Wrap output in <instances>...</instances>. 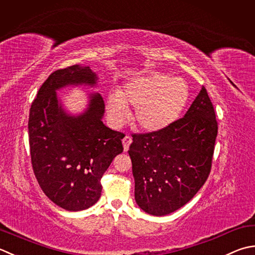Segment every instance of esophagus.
Returning a JSON list of instances; mask_svg holds the SVG:
<instances>
[{
    "label": "esophagus",
    "mask_w": 255,
    "mask_h": 255,
    "mask_svg": "<svg viewBox=\"0 0 255 255\" xmlns=\"http://www.w3.org/2000/svg\"><path fill=\"white\" fill-rule=\"evenodd\" d=\"M132 141L131 137L129 136H125L124 139H123V144H124V151H128L129 149V146H130V143Z\"/></svg>",
    "instance_id": "obj_1"
}]
</instances>
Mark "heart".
<instances>
[{
	"label": "heart",
	"instance_id": "1",
	"mask_svg": "<svg viewBox=\"0 0 255 255\" xmlns=\"http://www.w3.org/2000/svg\"><path fill=\"white\" fill-rule=\"evenodd\" d=\"M189 98V86L181 78L151 74L128 83L122 92L108 96L107 111L112 122L123 124L134 107V122L148 132L160 131L177 121Z\"/></svg>",
	"mask_w": 255,
	"mask_h": 255
}]
</instances>
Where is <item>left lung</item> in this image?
I'll use <instances>...</instances> for the list:
<instances>
[{"instance_id": "obj_1", "label": "left lung", "mask_w": 255, "mask_h": 255, "mask_svg": "<svg viewBox=\"0 0 255 255\" xmlns=\"http://www.w3.org/2000/svg\"><path fill=\"white\" fill-rule=\"evenodd\" d=\"M217 134L204 86L182 118L160 131L133 133L128 153L139 208L160 217L190 201L211 171Z\"/></svg>"}]
</instances>
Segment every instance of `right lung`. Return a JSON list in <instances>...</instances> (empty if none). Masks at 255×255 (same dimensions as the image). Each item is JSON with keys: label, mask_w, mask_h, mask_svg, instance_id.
Returning a JSON list of instances; mask_svg holds the SVG:
<instances>
[{"label": "right lung", "mask_w": 255, "mask_h": 255, "mask_svg": "<svg viewBox=\"0 0 255 255\" xmlns=\"http://www.w3.org/2000/svg\"><path fill=\"white\" fill-rule=\"evenodd\" d=\"M96 74L88 66L73 65L49 75L32 103L28 118L31 160L39 187L65 210L92 207L102 194L101 179L124 150L125 134L102 122L105 104L91 94L88 108L71 116L58 102L56 91L68 85L95 86Z\"/></svg>", "instance_id": "add662e5"}]
</instances>
